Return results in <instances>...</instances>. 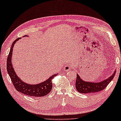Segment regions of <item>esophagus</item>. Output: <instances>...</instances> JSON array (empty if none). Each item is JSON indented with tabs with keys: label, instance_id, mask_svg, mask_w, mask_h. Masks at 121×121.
<instances>
[{
	"label": "esophagus",
	"instance_id": "1",
	"mask_svg": "<svg viewBox=\"0 0 121 121\" xmlns=\"http://www.w3.org/2000/svg\"><path fill=\"white\" fill-rule=\"evenodd\" d=\"M70 69H71V67H70L69 65H68V64H67V65H65V66L64 67V71H69Z\"/></svg>",
	"mask_w": 121,
	"mask_h": 121
}]
</instances>
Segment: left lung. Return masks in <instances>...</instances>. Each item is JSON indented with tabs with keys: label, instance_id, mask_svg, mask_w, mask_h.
Wrapping results in <instances>:
<instances>
[{
	"label": "left lung",
	"instance_id": "1",
	"mask_svg": "<svg viewBox=\"0 0 121 121\" xmlns=\"http://www.w3.org/2000/svg\"><path fill=\"white\" fill-rule=\"evenodd\" d=\"M116 72V71L114 72L113 74L110 77L99 83L85 82L83 81L80 78L79 75L77 74V79L76 81V88L77 90L81 93H95V92L101 91L111 82V81L115 76Z\"/></svg>",
	"mask_w": 121,
	"mask_h": 121
}]
</instances>
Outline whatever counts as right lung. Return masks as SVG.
<instances>
[{
    "label": "right lung",
    "mask_w": 121,
    "mask_h": 121,
    "mask_svg": "<svg viewBox=\"0 0 121 121\" xmlns=\"http://www.w3.org/2000/svg\"><path fill=\"white\" fill-rule=\"evenodd\" d=\"M19 38H17L13 43L10 52L7 58V69L9 76H10L11 81L15 88L18 91L21 92L24 95L32 97H43L46 95L51 91L52 88V79L56 76L57 74L53 75L47 81L37 84H29L26 83L21 81L19 78L17 76L14 70L12 64V56L13 52V48L14 45L17 40L19 39Z\"/></svg>",
    "instance_id": "add662e5"
}]
</instances>
